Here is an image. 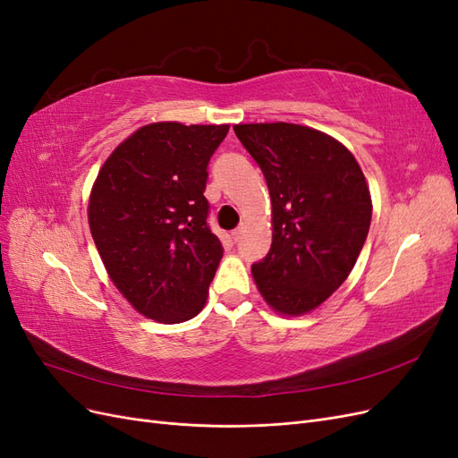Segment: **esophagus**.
<instances>
[{
    "instance_id": "34e87169",
    "label": "esophagus",
    "mask_w": 458,
    "mask_h": 458,
    "mask_svg": "<svg viewBox=\"0 0 458 458\" xmlns=\"http://www.w3.org/2000/svg\"><path fill=\"white\" fill-rule=\"evenodd\" d=\"M244 229H246V225L244 224H241L237 229H234L233 233H231V239L234 241V242H239L241 239H242V234H244Z\"/></svg>"
}]
</instances>
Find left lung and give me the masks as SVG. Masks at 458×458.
<instances>
[{
  "label": "left lung",
  "mask_w": 458,
  "mask_h": 458,
  "mask_svg": "<svg viewBox=\"0 0 458 458\" xmlns=\"http://www.w3.org/2000/svg\"><path fill=\"white\" fill-rule=\"evenodd\" d=\"M271 197V250L252 266L267 306L313 311L348 279L370 227L372 200L355 157L335 137L300 123H237Z\"/></svg>",
  "instance_id": "8db88e82"
}]
</instances>
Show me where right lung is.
<instances>
[{
	"label": "right lung",
	"mask_w": 458,
	"mask_h": 458,
	"mask_svg": "<svg viewBox=\"0 0 458 458\" xmlns=\"http://www.w3.org/2000/svg\"><path fill=\"white\" fill-rule=\"evenodd\" d=\"M227 131V123H147L110 152L91 187L89 229L110 281L158 323L197 317L224 258L206 225L204 189Z\"/></svg>",
	"instance_id": "1"
}]
</instances>
